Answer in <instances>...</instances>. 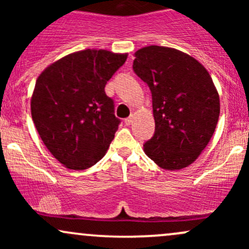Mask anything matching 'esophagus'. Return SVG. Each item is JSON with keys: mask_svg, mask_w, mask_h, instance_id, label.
I'll return each mask as SVG.
<instances>
[{"mask_svg": "<svg viewBox=\"0 0 249 249\" xmlns=\"http://www.w3.org/2000/svg\"><path fill=\"white\" fill-rule=\"evenodd\" d=\"M124 123H125V124H126V125H130L131 123H132V116H130V117H128V118L125 119Z\"/></svg>", "mask_w": 249, "mask_h": 249, "instance_id": "1", "label": "esophagus"}]
</instances>
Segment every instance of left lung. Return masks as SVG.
Returning a JSON list of instances; mask_svg holds the SVG:
<instances>
[{
	"label": "left lung",
	"instance_id": "left-lung-1",
	"mask_svg": "<svg viewBox=\"0 0 249 249\" xmlns=\"http://www.w3.org/2000/svg\"><path fill=\"white\" fill-rule=\"evenodd\" d=\"M133 71L150 88L156 130L144 151L158 166L180 170L212 138L220 113L218 91L207 70L172 48L151 45L134 53Z\"/></svg>",
	"mask_w": 249,
	"mask_h": 249
}]
</instances>
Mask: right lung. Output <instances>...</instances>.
I'll return each instance as SVG.
<instances>
[{
  "label": "right lung",
  "mask_w": 249,
  "mask_h": 249,
  "mask_svg": "<svg viewBox=\"0 0 249 249\" xmlns=\"http://www.w3.org/2000/svg\"><path fill=\"white\" fill-rule=\"evenodd\" d=\"M127 55L87 49L48 67L36 81L31 116L39 137L61 164L85 170L104 157L121 119L105 84Z\"/></svg>",
  "instance_id": "right-lung-1"
}]
</instances>
